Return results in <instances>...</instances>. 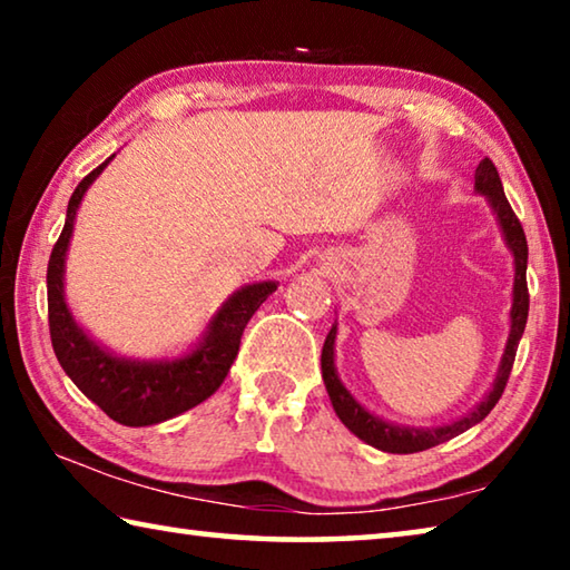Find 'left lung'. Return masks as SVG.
<instances>
[{"label":"left lung","instance_id":"obj_1","mask_svg":"<svg viewBox=\"0 0 570 570\" xmlns=\"http://www.w3.org/2000/svg\"><path fill=\"white\" fill-rule=\"evenodd\" d=\"M475 193L478 196H485L490 208H493V216L500 226V234H503L505 246L513 256V304H510V332H508V342L503 356H500L493 387L488 390L485 397H482L475 407H472L468 414L462 417L445 422V424H435V428H410V424H397L390 420H382L380 414H374L354 400V394L344 387V382L340 380V372H336V360H334V342H336V322L332 324L330 334H326L324 350H322V377H324V387L330 392L332 407L336 412V417L344 422V428L352 432V435L360 438L366 445L377 448L382 452H394V455H410V452H422L430 450L435 445H442L452 438L462 435V432L470 430L472 424L482 422L490 414V410L495 407L500 394L505 390V382L510 377V370H513L515 362V350L520 336L525 332V322H528V284H525V268H528V240L523 234V226L515 218L513 208H510L503 183H500L498 168L493 166V160L482 158L480 166L475 168Z\"/></svg>","mask_w":570,"mask_h":570}]
</instances>
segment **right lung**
I'll list each match as a JSON object with an SVG mask.
<instances>
[{"label":"right lung","instance_id":"right-lung-1","mask_svg":"<svg viewBox=\"0 0 570 570\" xmlns=\"http://www.w3.org/2000/svg\"><path fill=\"white\" fill-rule=\"evenodd\" d=\"M112 158L115 156L95 168L90 176H85L67 204L65 228L52 248L50 264H47L50 336L57 362L62 364L67 377L77 384L85 397L125 428H148V424L173 420L196 407L224 384L238 354L240 334L256 308L276 292L278 282L240 286L210 316L198 342L178 356L132 360V356H120L100 344L75 320L65 302V264L85 193L100 178Z\"/></svg>","mask_w":570,"mask_h":570}]
</instances>
